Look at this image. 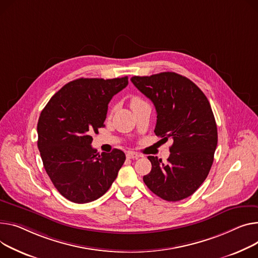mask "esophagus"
<instances>
[{
  "label": "esophagus",
  "instance_id": "34e87169",
  "mask_svg": "<svg viewBox=\"0 0 258 258\" xmlns=\"http://www.w3.org/2000/svg\"><path fill=\"white\" fill-rule=\"evenodd\" d=\"M126 158L135 160V159L140 158V154L138 152H135V151H127L126 152Z\"/></svg>",
  "mask_w": 258,
  "mask_h": 258
}]
</instances>
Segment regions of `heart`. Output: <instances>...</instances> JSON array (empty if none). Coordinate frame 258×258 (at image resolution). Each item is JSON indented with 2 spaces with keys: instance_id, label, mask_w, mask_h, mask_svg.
<instances>
[{
  "instance_id": "heart-1",
  "label": "heart",
  "mask_w": 258,
  "mask_h": 258,
  "mask_svg": "<svg viewBox=\"0 0 258 258\" xmlns=\"http://www.w3.org/2000/svg\"><path fill=\"white\" fill-rule=\"evenodd\" d=\"M140 101H142L141 98H139V97H134V98L132 99V105L137 104V102H140Z\"/></svg>"
}]
</instances>
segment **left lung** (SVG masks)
Instances as JSON below:
<instances>
[{
	"label": "left lung",
	"instance_id": "8db88e82",
	"mask_svg": "<svg viewBox=\"0 0 258 258\" xmlns=\"http://www.w3.org/2000/svg\"><path fill=\"white\" fill-rule=\"evenodd\" d=\"M132 83L157 110L154 133L172 140L163 163L149 156L151 171L143 176L149 190L167 201L191 196L208 177L218 143L210 101L191 80L175 73L133 77Z\"/></svg>",
	"mask_w": 258,
	"mask_h": 258
}]
</instances>
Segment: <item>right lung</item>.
Instances as JSON below:
<instances>
[{
    "instance_id": "right-lung-1",
    "label": "right lung",
    "mask_w": 258,
    "mask_h": 258,
    "mask_svg": "<svg viewBox=\"0 0 258 258\" xmlns=\"http://www.w3.org/2000/svg\"><path fill=\"white\" fill-rule=\"evenodd\" d=\"M128 78L78 79L53 95L38 119V149L47 175L58 192L75 203L104 195L125 161L120 149L99 154L92 133L104 127L112 97Z\"/></svg>"
}]
</instances>
